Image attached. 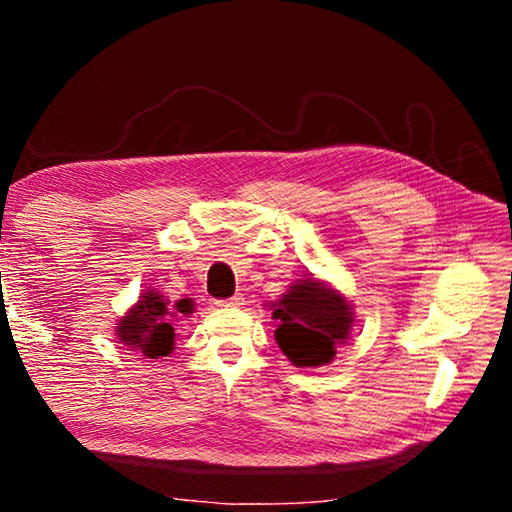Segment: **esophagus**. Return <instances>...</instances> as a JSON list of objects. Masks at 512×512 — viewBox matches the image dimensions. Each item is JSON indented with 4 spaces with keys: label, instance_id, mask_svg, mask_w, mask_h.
Here are the masks:
<instances>
[{
    "label": "esophagus",
    "instance_id": "1",
    "mask_svg": "<svg viewBox=\"0 0 512 512\" xmlns=\"http://www.w3.org/2000/svg\"><path fill=\"white\" fill-rule=\"evenodd\" d=\"M216 305H219V307H239V305H244V296L237 293V296H232L228 300H216Z\"/></svg>",
    "mask_w": 512,
    "mask_h": 512
}]
</instances>
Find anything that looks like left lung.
I'll return each instance as SVG.
<instances>
[{"mask_svg":"<svg viewBox=\"0 0 512 512\" xmlns=\"http://www.w3.org/2000/svg\"><path fill=\"white\" fill-rule=\"evenodd\" d=\"M273 318L280 320L277 345L300 368L332 361L336 345L348 339L352 327L348 302L314 280L293 284L277 302Z\"/></svg>","mask_w":512,"mask_h":512,"instance_id":"8db88e82","label":"left lung"}]
</instances>
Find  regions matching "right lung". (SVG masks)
<instances>
[{
    "instance_id": "obj_1",
    "label": "right lung",
    "mask_w": 512,
    "mask_h": 512,
    "mask_svg": "<svg viewBox=\"0 0 512 512\" xmlns=\"http://www.w3.org/2000/svg\"><path fill=\"white\" fill-rule=\"evenodd\" d=\"M189 311H192L189 300H178L176 307H169V302L158 291H149L119 320L117 336L121 343L137 350L146 359L167 357L176 343L173 318L176 314H189Z\"/></svg>"
}]
</instances>
